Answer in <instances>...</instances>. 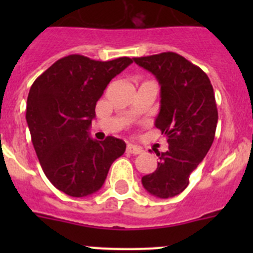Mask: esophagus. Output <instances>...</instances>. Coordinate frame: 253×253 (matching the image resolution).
Returning a JSON list of instances; mask_svg holds the SVG:
<instances>
[{
    "instance_id": "34e87169",
    "label": "esophagus",
    "mask_w": 253,
    "mask_h": 253,
    "mask_svg": "<svg viewBox=\"0 0 253 253\" xmlns=\"http://www.w3.org/2000/svg\"><path fill=\"white\" fill-rule=\"evenodd\" d=\"M126 152L130 154H140L143 152V149L138 146H134V144H128L126 146Z\"/></svg>"
}]
</instances>
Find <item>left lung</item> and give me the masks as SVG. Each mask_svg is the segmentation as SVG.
Masks as SVG:
<instances>
[{"label": "left lung", "instance_id": "1", "mask_svg": "<svg viewBox=\"0 0 253 253\" xmlns=\"http://www.w3.org/2000/svg\"><path fill=\"white\" fill-rule=\"evenodd\" d=\"M161 86V107L154 125L167 137L169 151L157 169L143 176V187L161 199L182 193L190 173L204 160L215 137L218 110L209 77L182 55L166 51L133 58Z\"/></svg>", "mask_w": 253, "mask_h": 253}]
</instances>
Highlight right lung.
<instances>
[{
  "label": "right lung",
  "instance_id": "add662e5",
  "mask_svg": "<svg viewBox=\"0 0 253 253\" xmlns=\"http://www.w3.org/2000/svg\"><path fill=\"white\" fill-rule=\"evenodd\" d=\"M131 63L128 57L100 62L68 55L51 64L29 91L26 122L38 160L48 180L67 195L99 191L113 162L125 152L124 140L97 142L88 129L109 82Z\"/></svg>",
  "mask_w": 253,
  "mask_h": 253
}]
</instances>
